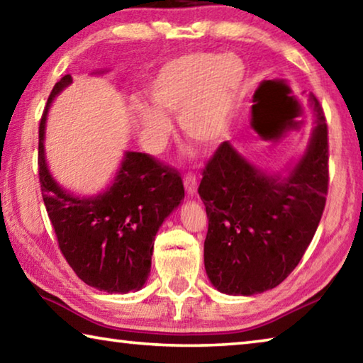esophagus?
Returning <instances> with one entry per match:
<instances>
[{"label":"esophagus","instance_id":"obj_1","mask_svg":"<svg viewBox=\"0 0 363 363\" xmlns=\"http://www.w3.org/2000/svg\"><path fill=\"white\" fill-rule=\"evenodd\" d=\"M184 187L189 195H194L196 192V176L194 173H187L184 176Z\"/></svg>","mask_w":363,"mask_h":363}]
</instances>
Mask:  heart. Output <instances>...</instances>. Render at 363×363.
I'll list each match as a JSON object with an SVG mask.
<instances>
[{
	"mask_svg": "<svg viewBox=\"0 0 363 363\" xmlns=\"http://www.w3.org/2000/svg\"><path fill=\"white\" fill-rule=\"evenodd\" d=\"M245 78L242 60L224 54L195 52L164 64L147 86L155 107L136 102L133 118L140 140L157 150L168 136V115L179 116L181 128L194 143L211 147L229 128L230 115Z\"/></svg>",
	"mask_w": 363,
	"mask_h": 363,
	"instance_id": "heart-1",
	"label": "heart"
}]
</instances>
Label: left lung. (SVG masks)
Returning <instances> with one entry per match:
<instances>
[{"label":"left lung","instance_id":"obj_1","mask_svg":"<svg viewBox=\"0 0 363 363\" xmlns=\"http://www.w3.org/2000/svg\"><path fill=\"white\" fill-rule=\"evenodd\" d=\"M315 128L286 176L255 168L230 143L208 160L199 194L206 208L205 269L233 296L272 290L298 266L320 223L328 194V130L309 96Z\"/></svg>","mask_w":363,"mask_h":363}]
</instances>
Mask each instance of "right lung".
Masks as SVG:
<instances>
[{"instance_id":"right-lung-1","label":"right lung","mask_w":363,"mask_h":363,"mask_svg":"<svg viewBox=\"0 0 363 363\" xmlns=\"http://www.w3.org/2000/svg\"><path fill=\"white\" fill-rule=\"evenodd\" d=\"M72 83L65 75L54 84L40 121L38 173L41 195L59 248L86 285L107 293H130L150 274L153 240L184 199L179 173L152 155L126 152L106 192L77 196L51 176L45 158V126L51 102Z\"/></svg>"}]
</instances>
